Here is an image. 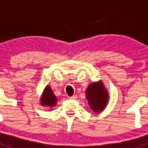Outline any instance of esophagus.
Masks as SVG:
<instances>
[{
	"label": "esophagus",
	"instance_id": "obj_1",
	"mask_svg": "<svg viewBox=\"0 0 148 148\" xmlns=\"http://www.w3.org/2000/svg\"><path fill=\"white\" fill-rule=\"evenodd\" d=\"M76 98H77L76 95H73V96H71V97L69 98V99H71V100H75V99H76Z\"/></svg>",
	"mask_w": 148,
	"mask_h": 148
}]
</instances>
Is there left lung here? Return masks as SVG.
Here are the masks:
<instances>
[{
  "instance_id": "8db88e82",
  "label": "left lung",
  "mask_w": 148,
  "mask_h": 148,
  "mask_svg": "<svg viewBox=\"0 0 148 148\" xmlns=\"http://www.w3.org/2000/svg\"><path fill=\"white\" fill-rule=\"evenodd\" d=\"M85 94L90 110L96 114L104 110L108 105L109 93L101 80L90 84L86 89Z\"/></svg>"
}]
</instances>
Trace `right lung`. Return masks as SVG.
<instances>
[{
  "label": "right lung",
  "mask_w": 148,
  "mask_h": 148,
  "mask_svg": "<svg viewBox=\"0 0 148 148\" xmlns=\"http://www.w3.org/2000/svg\"><path fill=\"white\" fill-rule=\"evenodd\" d=\"M40 99V105L49 108L50 110L57 104V97L53 93V90L49 85L46 86Z\"/></svg>",
  "instance_id": "right-lung-1"
}]
</instances>
